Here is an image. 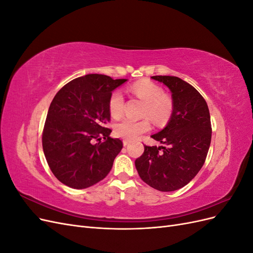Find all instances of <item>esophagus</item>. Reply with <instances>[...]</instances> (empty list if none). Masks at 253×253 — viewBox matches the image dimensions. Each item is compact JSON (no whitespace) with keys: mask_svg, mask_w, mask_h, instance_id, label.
Here are the masks:
<instances>
[{"mask_svg":"<svg viewBox=\"0 0 253 253\" xmlns=\"http://www.w3.org/2000/svg\"><path fill=\"white\" fill-rule=\"evenodd\" d=\"M127 145H128V141H127V140H124V147L126 148Z\"/></svg>","mask_w":253,"mask_h":253,"instance_id":"34e87169","label":"esophagus"}]
</instances>
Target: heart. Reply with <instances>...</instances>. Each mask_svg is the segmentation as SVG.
Segmentation results:
<instances>
[{"label": "heart", "instance_id": "b5f03b06", "mask_svg": "<svg viewBox=\"0 0 253 253\" xmlns=\"http://www.w3.org/2000/svg\"><path fill=\"white\" fill-rule=\"evenodd\" d=\"M131 93L144 102L141 116L150 117L156 124H164L173 112L172 99L164 94L158 84L144 80L137 82L129 87ZM125 111V97L119 89L114 90L109 99V112L115 119L120 118ZM151 128L150 121L144 118L138 121L125 119L115 125L114 131L118 137L127 140H135Z\"/></svg>", "mask_w": 253, "mask_h": 253}]
</instances>
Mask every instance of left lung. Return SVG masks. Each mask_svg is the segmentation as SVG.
I'll return each instance as SVG.
<instances>
[{
	"label": "left lung",
	"mask_w": 253,
	"mask_h": 253,
	"mask_svg": "<svg viewBox=\"0 0 253 253\" xmlns=\"http://www.w3.org/2000/svg\"><path fill=\"white\" fill-rule=\"evenodd\" d=\"M172 93L173 112L168 125L151 137L164 145H144L135 160L140 178L152 188L171 192L185 187L200 172L211 143V120L203 96L174 76H153Z\"/></svg>",
	"instance_id": "left-lung-1"
}]
</instances>
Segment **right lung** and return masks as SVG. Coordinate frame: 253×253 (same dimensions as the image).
Returning a JSON list of instances; mask_svg holds the SVG:
<instances>
[{
  "instance_id": "right-lung-1",
  "label": "right lung",
  "mask_w": 253,
  "mask_h": 253,
  "mask_svg": "<svg viewBox=\"0 0 253 253\" xmlns=\"http://www.w3.org/2000/svg\"><path fill=\"white\" fill-rule=\"evenodd\" d=\"M126 81L89 74L68 82L53 97L42 145L51 172L65 186L85 189L111 171L122 141L111 138L112 129L105 127L111 120L109 99Z\"/></svg>"
}]
</instances>
